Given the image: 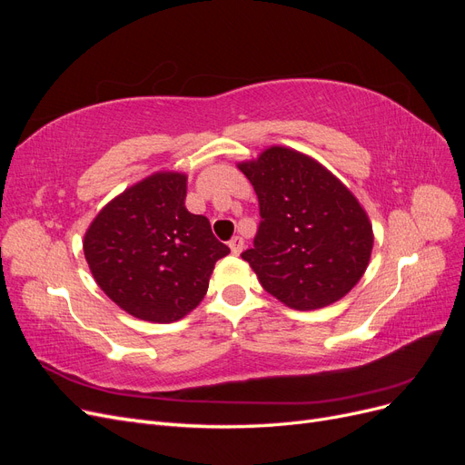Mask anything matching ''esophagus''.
Returning a JSON list of instances; mask_svg holds the SVG:
<instances>
[{
	"label": "esophagus",
	"instance_id": "1",
	"mask_svg": "<svg viewBox=\"0 0 465 465\" xmlns=\"http://www.w3.org/2000/svg\"><path fill=\"white\" fill-rule=\"evenodd\" d=\"M229 248H231V252H232L234 256H238V254H241V252L244 250V238H242V236H234V238H231Z\"/></svg>",
	"mask_w": 465,
	"mask_h": 465
}]
</instances>
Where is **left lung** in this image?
I'll use <instances>...</instances> for the list:
<instances>
[{"instance_id": "left-lung-1", "label": "left lung", "mask_w": 465, "mask_h": 465, "mask_svg": "<svg viewBox=\"0 0 465 465\" xmlns=\"http://www.w3.org/2000/svg\"><path fill=\"white\" fill-rule=\"evenodd\" d=\"M254 186L262 223L242 252L262 287L294 311L343 299L367 272L372 223L359 200L308 154L272 145L236 164Z\"/></svg>"}]
</instances>
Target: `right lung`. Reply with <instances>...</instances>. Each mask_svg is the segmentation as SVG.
Returning a JSON list of instances; mask_svg holds the SVG:
<instances>
[{"instance_id": "add662e5", "label": "right lung", "mask_w": 465, "mask_h": 465, "mask_svg": "<svg viewBox=\"0 0 465 465\" xmlns=\"http://www.w3.org/2000/svg\"><path fill=\"white\" fill-rule=\"evenodd\" d=\"M184 173L161 171L125 188L89 224L83 252L96 285L128 314L171 323L198 306L229 246L186 209Z\"/></svg>"}]
</instances>
